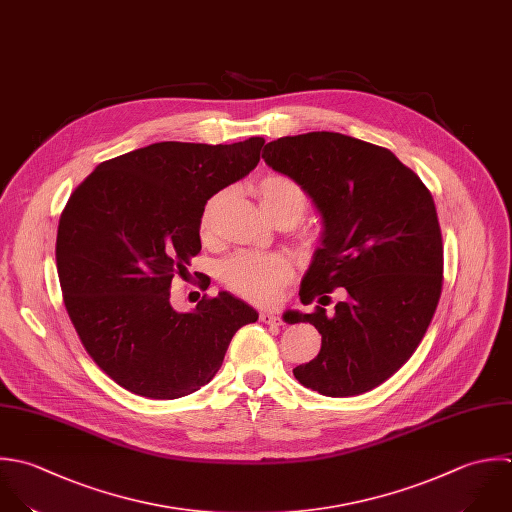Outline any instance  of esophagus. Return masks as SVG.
Segmentation results:
<instances>
[{
  "label": "esophagus",
  "mask_w": 512,
  "mask_h": 512,
  "mask_svg": "<svg viewBox=\"0 0 512 512\" xmlns=\"http://www.w3.org/2000/svg\"><path fill=\"white\" fill-rule=\"evenodd\" d=\"M259 321L265 323V325H281L279 315H275V313H271V311H261V313H259Z\"/></svg>",
  "instance_id": "obj_1"
}]
</instances>
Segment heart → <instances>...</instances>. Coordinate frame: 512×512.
Here are the masks:
<instances>
[{
  "label": "heart",
  "instance_id": "b5f03b06",
  "mask_svg": "<svg viewBox=\"0 0 512 512\" xmlns=\"http://www.w3.org/2000/svg\"><path fill=\"white\" fill-rule=\"evenodd\" d=\"M253 191L265 211V215L277 221L299 223L309 211L307 191L291 177L281 173H271L261 177ZM221 205V195L211 197L199 219V235L203 241L211 239L215 233L217 211ZM221 283L235 295L257 305H271L277 301L281 289L291 277L289 263L279 255H265L253 251H241L221 263Z\"/></svg>",
  "mask_w": 512,
  "mask_h": 512
}]
</instances>
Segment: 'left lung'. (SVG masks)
<instances>
[{
	"label": "left lung",
	"mask_w": 512,
	"mask_h": 512,
	"mask_svg": "<svg viewBox=\"0 0 512 512\" xmlns=\"http://www.w3.org/2000/svg\"><path fill=\"white\" fill-rule=\"evenodd\" d=\"M263 159L295 179L323 217L321 247L299 289L321 333L319 355L293 369L325 397L367 393L423 341L443 289V237L431 191L389 149L333 131L271 141ZM340 289L333 312L324 307Z\"/></svg>",
	"instance_id": "1"
}]
</instances>
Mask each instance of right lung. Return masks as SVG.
Instances as JSON below:
<instances>
[{"label": "right lung", "instance_id": "add662e5", "mask_svg": "<svg viewBox=\"0 0 512 512\" xmlns=\"http://www.w3.org/2000/svg\"><path fill=\"white\" fill-rule=\"evenodd\" d=\"M263 143H153L99 163L71 193L55 243L63 303L85 351L119 387L147 399L195 393L233 335L259 319L227 291L177 313L169 289L201 251L207 199L253 171Z\"/></svg>", "mask_w": 512, "mask_h": 512}]
</instances>
